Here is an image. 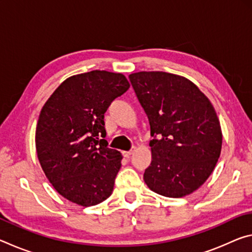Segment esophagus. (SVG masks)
I'll return each mask as SVG.
<instances>
[{
  "mask_svg": "<svg viewBox=\"0 0 252 252\" xmlns=\"http://www.w3.org/2000/svg\"><path fill=\"white\" fill-rule=\"evenodd\" d=\"M134 151H135V148H131L129 151H123L122 155H123V157L126 158V159H129V158H130L132 155H133Z\"/></svg>",
  "mask_w": 252,
  "mask_h": 252,
  "instance_id": "esophagus-1",
  "label": "esophagus"
}]
</instances>
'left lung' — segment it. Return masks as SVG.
Masks as SVG:
<instances>
[{"label": "left lung", "mask_w": 252, "mask_h": 252, "mask_svg": "<svg viewBox=\"0 0 252 252\" xmlns=\"http://www.w3.org/2000/svg\"><path fill=\"white\" fill-rule=\"evenodd\" d=\"M129 79L151 129L152 161L144 182L164 197L190 194L206 182L220 157L222 133L211 102L180 75L138 72Z\"/></svg>", "instance_id": "1"}]
</instances>
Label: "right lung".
<instances>
[{"instance_id":"obj_1","label":"right lung","mask_w":252,"mask_h":252,"mask_svg":"<svg viewBox=\"0 0 252 252\" xmlns=\"http://www.w3.org/2000/svg\"><path fill=\"white\" fill-rule=\"evenodd\" d=\"M129 88L123 74L95 70L66 79L45 102L36 126V152L62 197L89 207L112 193L122 156L104 140V113Z\"/></svg>"}]
</instances>
